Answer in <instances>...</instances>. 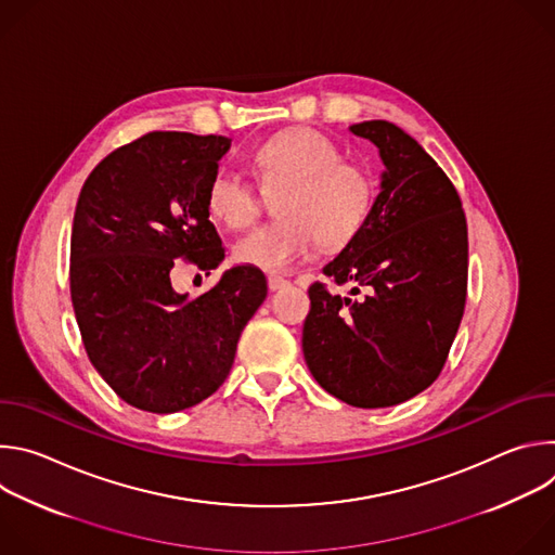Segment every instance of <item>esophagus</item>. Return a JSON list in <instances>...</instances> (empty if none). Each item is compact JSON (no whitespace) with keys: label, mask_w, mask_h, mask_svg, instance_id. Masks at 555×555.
Listing matches in <instances>:
<instances>
[{"label":"esophagus","mask_w":555,"mask_h":555,"mask_svg":"<svg viewBox=\"0 0 555 555\" xmlns=\"http://www.w3.org/2000/svg\"><path fill=\"white\" fill-rule=\"evenodd\" d=\"M285 285H289V281H287L285 276H279V274H270V276H268V287H270L272 292L283 289Z\"/></svg>","instance_id":"34e87169"}]
</instances>
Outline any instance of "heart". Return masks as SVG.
<instances>
[{
  "mask_svg": "<svg viewBox=\"0 0 555 555\" xmlns=\"http://www.w3.org/2000/svg\"><path fill=\"white\" fill-rule=\"evenodd\" d=\"M250 165L259 186L219 171L210 178L204 199L217 223L244 230L259 217L263 195H276L279 217L234 244V259L242 266L283 274L307 261L319 246H347L371 212V176L343 160L340 146L311 127L272 133L253 151Z\"/></svg>",
  "mask_w": 555,
  "mask_h": 555,
  "instance_id": "obj_1",
  "label": "heart"
}]
</instances>
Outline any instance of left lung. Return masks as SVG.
Here are the masks:
<instances>
[{
  "mask_svg": "<svg viewBox=\"0 0 555 555\" xmlns=\"http://www.w3.org/2000/svg\"><path fill=\"white\" fill-rule=\"evenodd\" d=\"M386 167L362 230L325 266L343 298L309 285L305 362L327 392L358 409L402 404L441 373L467 294V223L450 178L415 138L386 120L351 125Z\"/></svg>",
  "mask_w": 555,
  "mask_h": 555,
  "instance_id": "left-lung-1",
  "label": "left lung"
}]
</instances>
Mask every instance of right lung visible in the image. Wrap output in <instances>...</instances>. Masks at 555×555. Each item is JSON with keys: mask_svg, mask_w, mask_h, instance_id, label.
I'll return each instance as SVG.
<instances>
[{"mask_svg": "<svg viewBox=\"0 0 555 555\" xmlns=\"http://www.w3.org/2000/svg\"><path fill=\"white\" fill-rule=\"evenodd\" d=\"M228 149L225 135L149 131L103 157L76 202V323L101 377L146 413L210 398L268 294L263 272L248 266L225 270L197 298L171 285L180 263L210 272L225 257L204 199Z\"/></svg>", "mask_w": 555, "mask_h": 555, "instance_id": "add662e5", "label": "right lung"}]
</instances>
